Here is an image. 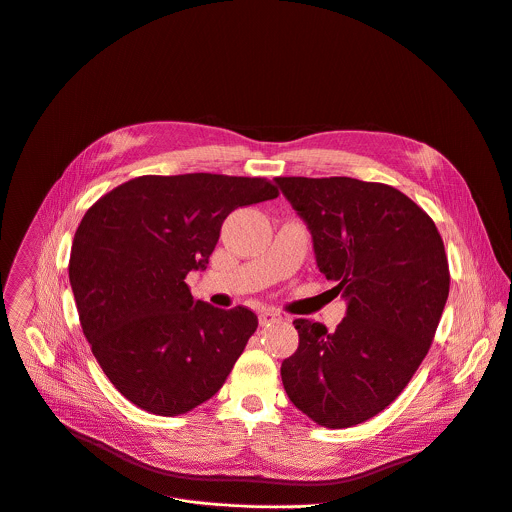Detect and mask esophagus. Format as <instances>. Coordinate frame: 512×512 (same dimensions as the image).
<instances>
[{
	"label": "esophagus",
	"mask_w": 512,
	"mask_h": 512,
	"mask_svg": "<svg viewBox=\"0 0 512 512\" xmlns=\"http://www.w3.org/2000/svg\"><path fill=\"white\" fill-rule=\"evenodd\" d=\"M275 321H281V313H277L273 309H265V311L259 313V323L261 325H271Z\"/></svg>",
	"instance_id": "34e87169"
}]
</instances>
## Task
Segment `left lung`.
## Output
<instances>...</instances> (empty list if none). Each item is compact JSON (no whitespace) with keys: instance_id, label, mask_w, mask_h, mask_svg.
Returning a JSON list of instances; mask_svg holds the SVG:
<instances>
[{"instance_id":"obj_1","label":"left lung","mask_w":512,"mask_h":512,"mask_svg":"<svg viewBox=\"0 0 512 512\" xmlns=\"http://www.w3.org/2000/svg\"><path fill=\"white\" fill-rule=\"evenodd\" d=\"M307 223L319 271L348 299L327 331L295 319L299 346L281 364L283 388L307 418L350 428L386 410L426 358L450 271L442 237L398 189L350 177H277Z\"/></svg>"}]
</instances>
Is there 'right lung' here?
<instances>
[{
	"label": "right lung",
	"instance_id": "add662e5",
	"mask_svg": "<svg viewBox=\"0 0 512 512\" xmlns=\"http://www.w3.org/2000/svg\"><path fill=\"white\" fill-rule=\"evenodd\" d=\"M275 197L261 177L144 175L86 211L68 265L80 325L106 378L140 410L187 414L223 388L257 315L193 299L185 279L207 269L229 213Z\"/></svg>",
	"mask_w": 512,
	"mask_h": 512
}]
</instances>
